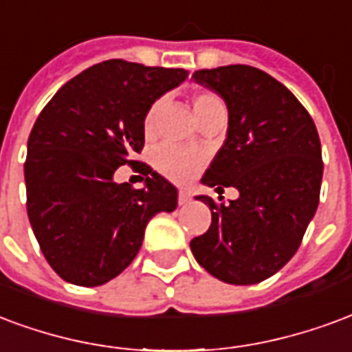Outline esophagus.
<instances>
[{"label": "esophagus", "mask_w": 352, "mask_h": 352, "mask_svg": "<svg viewBox=\"0 0 352 352\" xmlns=\"http://www.w3.org/2000/svg\"><path fill=\"white\" fill-rule=\"evenodd\" d=\"M189 201H191V195H189V191H187V189H179V191H178V204H179V206H184V204H187Z\"/></svg>", "instance_id": "34e87169"}]
</instances>
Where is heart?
<instances>
[{
  "instance_id": "1",
  "label": "heart",
  "mask_w": 352,
  "mask_h": 352,
  "mask_svg": "<svg viewBox=\"0 0 352 352\" xmlns=\"http://www.w3.org/2000/svg\"><path fill=\"white\" fill-rule=\"evenodd\" d=\"M161 104H163V101L151 102L150 109L146 112L144 123H142L146 137H151V133L155 129V122H157ZM217 107H223L221 99L217 95L202 91V94H197L193 97V110L197 120L204 116L210 110L217 109ZM153 161H155V166H157L159 173L166 176L168 179H173V182H187V179H191L195 174L199 173V168L204 163V157L199 151L184 150V148H178V146L173 144H163L159 146L157 151H155Z\"/></svg>"
}]
</instances>
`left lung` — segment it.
<instances>
[{
	"mask_svg": "<svg viewBox=\"0 0 352 352\" xmlns=\"http://www.w3.org/2000/svg\"><path fill=\"white\" fill-rule=\"evenodd\" d=\"M195 82L223 97L229 129L202 184L236 187L217 204L206 195L212 225L191 240L197 263L230 285L274 276L300 248L319 206L322 157L309 112L281 82L250 65L201 69Z\"/></svg>",
	"mask_w": 352,
	"mask_h": 352,
	"instance_id": "1",
	"label": "left lung"
}]
</instances>
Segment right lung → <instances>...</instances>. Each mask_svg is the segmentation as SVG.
I'll list each match as a JSON object with an SVG mask.
<instances>
[{
    "instance_id": "1",
    "label": "right lung",
    "mask_w": 352,
    "mask_h": 352,
    "mask_svg": "<svg viewBox=\"0 0 352 352\" xmlns=\"http://www.w3.org/2000/svg\"><path fill=\"white\" fill-rule=\"evenodd\" d=\"M187 74L102 61L63 84L39 114L28 138L25 206L61 279L80 287L114 279L137 257L151 217L176 210L178 189L133 157L144 148L150 104ZM122 164L146 176L142 190L113 182Z\"/></svg>"
}]
</instances>
